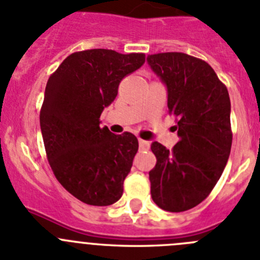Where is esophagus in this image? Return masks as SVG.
<instances>
[{"label":"esophagus","instance_id":"1","mask_svg":"<svg viewBox=\"0 0 260 260\" xmlns=\"http://www.w3.org/2000/svg\"><path fill=\"white\" fill-rule=\"evenodd\" d=\"M139 146L141 150H148L149 148H150V143L149 141H146V140H139Z\"/></svg>","mask_w":260,"mask_h":260}]
</instances>
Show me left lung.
<instances>
[{"instance_id":"obj_1","label":"left lung","mask_w":260,"mask_h":260,"mask_svg":"<svg viewBox=\"0 0 260 260\" xmlns=\"http://www.w3.org/2000/svg\"><path fill=\"white\" fill-rule=\"evenodd\" d=\"M146 61L166 86L179 136L171 150L152 143L157 164L149 171L150 193L164 211L183 212L211 193L226 166L232 148L229 92L200 58L166 52L149 55Z\"/></svg>"}]
</instances>
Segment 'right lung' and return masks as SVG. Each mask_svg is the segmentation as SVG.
<instances>
[{"label":"right lung","instance_id":"add662e5","mask_svg":"<svg viewBox=\"0 0 260 260\" xmlns=\"http://www.w3.org/2000/svg\"><path fill=\"white\" fill-rule=\"evenodd\" d=\"M144 62V53L87 49L68 56L47 82L40 111L47 157L56 179L85 204L111 205L123 195L139 141L101 128L99 117L120 81Z\"/></svg>","mask_w":260,"mask_h":260}]
</instances>
